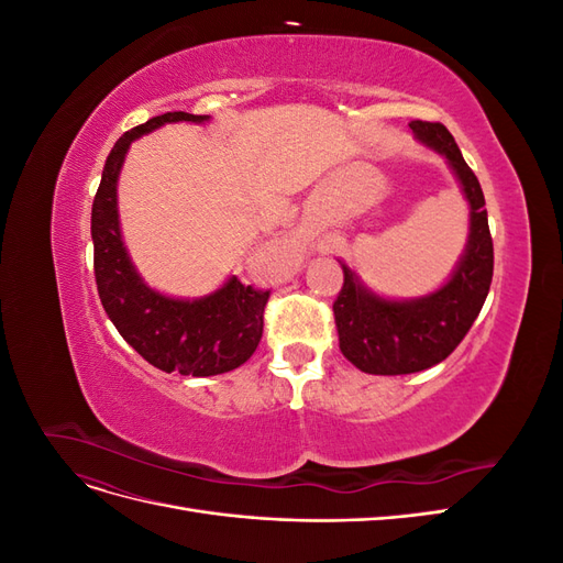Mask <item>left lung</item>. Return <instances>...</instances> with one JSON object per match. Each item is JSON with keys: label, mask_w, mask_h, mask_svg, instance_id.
Returning a JSON list of instances; mask_svg holds the SVG:
<instances>
[{"label": "left lung", "mask_w": 563, "mask_h": 563, "mask_svg": "<svg viewBox=\"0 0 563 563\" xmlns=\"http://www.w3.org/2000/svg\"><path fill=\"white\" fill-rule=\"evenodd\" d=\"M408 126L453 168L470 203V234L451 279L422 298H380L343 265L345 282L333 302L340 352L373 376H404L444 362L479 317L493 279V240L479 180L444 124L416 119Z\"/></svg>", "instance_id": "obj_1"}]
</instances>
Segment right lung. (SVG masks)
I'll list each match as a JSON object with an SVG mask.
<instances>
[{"instance_id": "right-lung-1", "label": "right lung", "mask_w": 563, "mask_h": 563, "mask_svg": "<svg viewBox=\"0 0 563 563\" xmlns=\"http://www.w3.org/2000/svg\"><path fill=\"white\" fill-rule=\"evenodd\" d=\"M172 122H209V114L166 112L126 131L108 155L91 209L93 272L100 302L126 343L159 371L207 378L242 366L263 338L269 291L230 277L218 291L168 298L135 272L122 242L117 213V180L131 143Z\"/></svg>"}]
</instances>
